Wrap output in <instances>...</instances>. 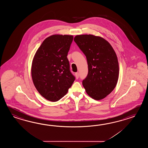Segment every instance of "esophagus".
<instances>
[{
    "label": "esophagus",
    "instance_id": "esophagus-1",
    "mask_svg": "<svg viewBox=\"0 0 148 148\" xmlns=\"http://www.w3.org/2000/svg\"><path fill=\"white\" fill-rule=\"evenodd\" d=\"M75 78H76V79H78L79 78V73H75Z\"/></svg>",
    "mask_w": 148,
    "mask_h": 148
}]
</instances>
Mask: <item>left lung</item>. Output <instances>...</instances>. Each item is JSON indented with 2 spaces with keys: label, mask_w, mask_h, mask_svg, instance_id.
<instances>
[{
  "label": "left lung",
  "mask_w": 148,
  "mask_h": 148,
  "mask_svg": "<svg viewBox=\"0 0 148 148\" xmlns=\"http://www.w3.org/2000/svg\"><path fill=\"white\" fill-rule=\"evenodd\" d=\"M74 41L85 54L88 63V75L82 85L90 97L102 99L117 83L119 66L116 53L110 43L101 36L78 35Z\"/></svg>",
  "instance_id": "1"
}]
</instances>
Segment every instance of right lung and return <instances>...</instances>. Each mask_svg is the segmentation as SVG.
I'll list each match as a JSON object with an SVG mask.
<instances>
[{"label":"right lung","instance_id":"1","mask_svg":"<svg viewBox=\"0 0 148 148\" xmlns=\"http://www.w3.org/2000/svg\"><path fill=\"white\" fill-rule=\"evenodd\" d=\"M73 38V35H52L44 40L35 54L32 78L38 92L48 101L60 100L75 80L66 57Z\"/></svg>","mask_w":148,"mask_h":148}]
</instances>
